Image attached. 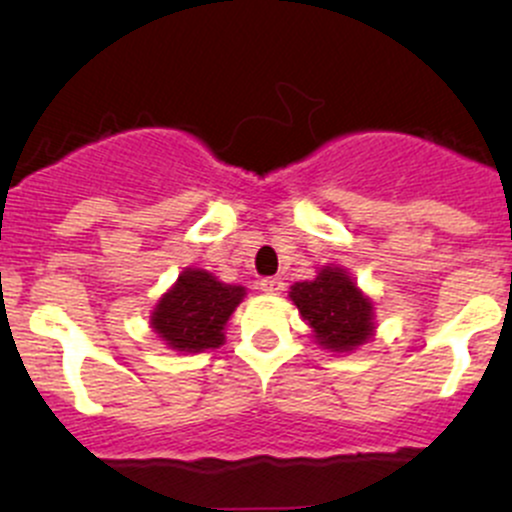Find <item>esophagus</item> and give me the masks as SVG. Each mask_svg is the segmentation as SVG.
<instances>
[{
	"label": "esophagus",
	"mask_w": 512,
	"mask_h": 512,
	"mask_svg": "<svg viewBox=\"0 0 512 512\" xmlns=\"http://www.w3.org/2000/svg\"><path fill=\"white\" fill-rule=\"evenodd\" d=\"M257 285H260L265 294H280L282 289H285V282H282L280 277H265V280H260Z\"/></svg>",
	"instance_id": "1"
}]
</instances>
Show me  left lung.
Returning <instances> with one entry per match:
<instances>
[{
	"label": "left lung",
	"instance_id": "8db88e82",
	"mask_svg": "<svg viewBox=\"0 0 512 512\" xmlns=\"http://www.w3.org/2000/svg\"><path fill=\"white\" fill-rule=\"evenodd\" d=\"M289 299L314 329L319 347L352 352L374 337V304L342 267H322L314 280L294 282Z\"/></svg>",
	"mask_w": 512,
	"mask_h": 512
}]
</instances>
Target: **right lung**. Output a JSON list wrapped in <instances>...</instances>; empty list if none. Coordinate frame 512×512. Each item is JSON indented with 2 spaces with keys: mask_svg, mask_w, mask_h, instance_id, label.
Here are the masks:
<instances>
[{
  "mask_svg": "<svg viewBox=\"0 0 512 512\" xmlns=\"http://www.w3.org/2000/svg\"><path fill=\"white\" fill-rule=\"evenodd\" d=\"M245 297V287L225 285L205 270L180 272L151 314L153 332L175 352L198 354L225 342V324Z\"/></svg>",
  "mask_w": 512,
  "mask_h": 512,
  "instance_id": "obj_1",
  "label": "right lung"
}]
</instances>
